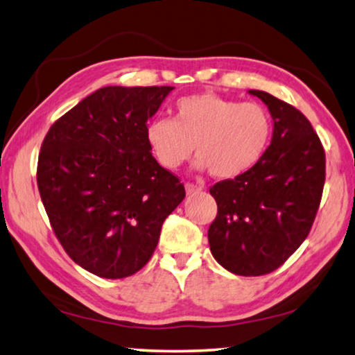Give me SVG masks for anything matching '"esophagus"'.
Wrapping results in <instances>:
<instances>
[{
  "label": "esophagus",
  "instance_id": "esophagus-1",
  "mask_svg": "<svg viewBox=\"0 0 355 355\" xmlns=\"http://www.w3.org/2000/svg\"><path fill=\"white\" fill-rule=\"evenodd\" d=\"M184 189H186V194L192 196V194H197V192L202 191V186H197L194 183H186L184 184Z\"/></svg>",
  "mask_w": 355,
  "mask_h": 355
}]
</instances>
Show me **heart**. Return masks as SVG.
<instances>
[{"instance_id": "heart-1", "label": "heart", "mask_w": 355, "mask_h": 355, "mask_svg": "<svg viewBox=\"0 0 355 355\" xmlns=\"http://www.w3.org/2000/svg\"><path fill=\"white\" fill-rule=\"evenodd\" d=\"M272 133V117L264 106L202 92L180 98L173 119L150 120L146 142L166 169H178L196 147V169L232 180L260 163Z\"/></svg>"}]
</instances>
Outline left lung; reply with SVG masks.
Instances as JSON below:
<instances>
[{"mask_svg": "<svg viewBox=\"0 0 355 355\" xmlns=\"http://www.w3.org/2000/svg\"><path fill=\"white\" fill-rule=\"evenodd\" d=\"M249 94L271 112L272 139L255 167L209 189L218 216L208 243L222 268L255 277L277 269L307 238L320 208L326 155L302 112L268 92Z\"/></svg>", "mask_w": 355, "mask_h": 355, "instance_id": "8db88e82", "label": "left lung"}]
</instances>
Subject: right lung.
Instances as JSON below:
<instances>
[{
    "label": "right lung",
    "mask_w": 355,
    "mask_h": 355,
    "mask_svg": "<svg viewBox=\"0 0 355 355\" xmlns=\"http://www.w3.org/2000/svg\"><path fill=\"white\" fill-rule=\"evenodd\" d=\"M172 86H107L56 120L40 147L37 186L59 243L76 264L123 279L147 264L164 219L183 202L146 125Z\"/></svg>",
    "instance_id": "right-lung-1"
}]
</instances>
